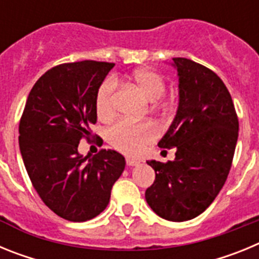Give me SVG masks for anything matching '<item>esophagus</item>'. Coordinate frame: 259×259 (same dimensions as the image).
<instances>
[{"mask_svg":"<svg viewBox=\"0 0 259 259\" xmlns=\"http://www.w3.org/2000/svg\"><path fill=\"white\" fill-rule=\"evenodd\" d=\"M139 162L135 161V159H131V158H127V164L128 166H135V164H137Z\"/></svg>","mask_w":259,"mask_h":259,"instance_id":"34e87169","label":"esophagus"}]
</instances>
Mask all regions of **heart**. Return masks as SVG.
Here are the masks:
<instances>
[{
  "instance_id": "heart-1",
  "label": "heart",
  "mask_w": 259,
  "mask_h": 259,
  "mask_svg": "<svg viewBox=\"0 0 259 259\" xmlns=\"http://www.w3.org/2000/svg\"><path fill=\"white\" fill-rule=\"evenodd\" d=\"M134 81L146 97L154 101L166 92V79L154 70H139L134 74ZM115 89L114 79L105 80L96 93V113L104 122L115 116ZM158 131L152 122H131L119 120L107 131V140L119 152L127 155H137L146 144L155 140Z\"/></svg>"
}]
</instances>
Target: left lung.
<instances>
[{"mask_svg":"<svg viewBox=\"0 0 259 259\" xmlns=\"http://www.w3.org/2000/svg\"><path fill=\"white\" fill-rule=\"evenodd\" d=\"M179 75V107L159 148L176 146L175 159L148 161L155 171L146 202L161 218L185 222L211 205L227 180L239 118L227 87L214 71L172 58Z\"/></svg>","mask_w":259,"mask_h":259,"instance_id":"left-lung-1","label":"left lung"}]
</instances>
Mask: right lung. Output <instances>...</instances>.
<instances>
[{
	"label": "right lung",
	"mask_w": 259,
	"mask_h": 259,
	"mask_svg": "<svg viewBox=\"0 0 259 259\" xmlns=\"http://www.w3.org/2000/svg\"><path fill=\"white\" fill-rule=\"evenodd\" d=\"M114 66L81 61L52 67L31 89L20 118V153L32 185L66 221L85 222L104 211L124 170V157L115 150L91 158L77 153L81 139L98 137L91 130L96 93Z\"/></svg>",
	"instance_id": "obj_1"
}]
</instances>
